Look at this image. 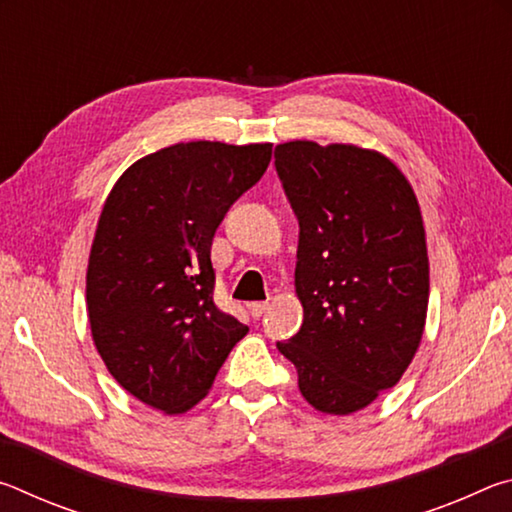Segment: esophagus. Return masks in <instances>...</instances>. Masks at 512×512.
Listing matches in <instances>:
<instances>
[{"label":"esophagus","instance_id":"1","mask_svg":"<svg viewBox=\"0 0 512 512\" xmlns=\"http://www.w3.org/2000/svg\"><path fill=\"white\" fill-rule=\"evenodd\" d=\"M266 309H268V302H250V305H248V311H250V316H253V318L264 316Z\"/></svg>","mask_w":512,"mask_h":512}]
</instances>
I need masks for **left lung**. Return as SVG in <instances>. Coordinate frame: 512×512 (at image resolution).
Here are the masks:
<instances>
[{
    "mask_svg": "<svg viewBox=\"0 0 512 512\" xmlns=\"http://www.w3.org/2000/svg\"><path fill=\"white\" fill-rule=\"evenodd\" d=\"M275 169L300 223L302 327L277 343L316 411L350 415L395 386L420 348L429 305L422 212L384 153L293 140Z\"/></svg>",
    "mask_w": 512,
    "mask_h": 512,
    "instance_id": "left-lung-1",
    "label": "left lung"
}]
</instances>
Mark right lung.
I'll list each match as a JSON object with an SVG mask.
<instances>
[{
    "instance_id": "1",
    "label": "right lung",
    "mask_w": 512,
    "mask_h": 512,
    "mask_svg": "<svg viewBox=\"0 0 512 512\" xmlns=\"http://www.w3.org/2000/svg\"><path fill=\"white\" fill-rule=\"evenodd\" d=\"M273 144L180 142L121 173L94 232L85 302L121 388L167 415L210 393L248 334L214 305V232L271 162Z\"/></svg>"
}]
</instances>
